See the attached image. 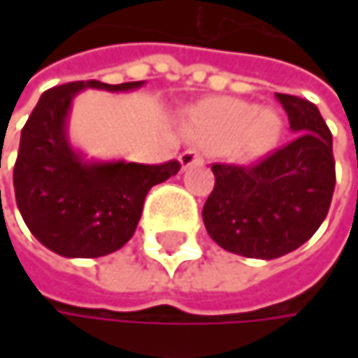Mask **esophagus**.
I'll use <instances>...</instances> for the list:
<instances>
[{
	"instance_id": "obj_1",
	"label": "esophagus",
	"mask_w": 358,
	"mask_h": 358,
	"mask_svg": "<svg viewBox=\"0 0 358 358\" xmlns=\"http://www.w3.org/2000/svg\"><path fill=\"white\" fill-rule=\"evenodd\" d=\"M179 163H181V169H187V167H193V165H203V157L195 149H189V151L181 153Z\"/></svg>"
}]
</instances>
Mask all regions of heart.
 Returning <instances> with one entry per match:
<instances>
[{
	"instance_id": "heart-1",
	"label": "heart",
	"mask_w": 358,
	"mask_h": 358,
	"mask_svg": "<svg viewBox=\"0 0 358 358\" xmlns=\"http://www.w3.org/2000/svg\"><path fill=\"white\" fill-rule=\"evenodd\" d=\"M185 131L191 139L209 147L235 145L237 155L251 161L277 141L281 119L271 109H257L245 101L211 99L187 111Z\"/></svg>"
}]
</instances>
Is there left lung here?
Wrapping results in <instances>:
<instances>
[{"mask_svg": "<svg viewBox=\"0 0 358 358\" xmlns=\"http://www.w3.org/2000/svg\"><path fill=\"white\" fill-rule=\"evenodd\" d=\"M275 97L296 137L255 167L213 165L215 189L203 207L205 229L219 247L265 261L307 243L335 191L333 137L317 105Z\"/></svg>", "mask_w": 358, "mask_h": 358, "instance_id": "8db88e82", "label": "left lung"}]
</instances>
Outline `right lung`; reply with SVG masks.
Wrapping results in <instances>:
<instances>
[{"instance_id":"add662e5","label":"right lung","mask_w":358,"mask_h":358,"mask_svg":"<svg viewBox=\"0 0 358 358\" xmlns=\"http://www.w3.org/2000/svg\"><path fill=\"white\" fill-rule=\"evenodd\" d=\"M145 81H76L45 91L21 131L13 187L27 229L49 251L95 259L133 237L149 189L177 175L179 163L141 165L90 159L69 139V113L81 91L127 93Z\"/></svg>"}]
</instances>
